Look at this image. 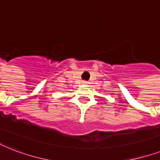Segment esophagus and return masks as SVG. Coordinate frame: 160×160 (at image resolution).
Returning <instances> with one entry per match:
<instances>
[{
    "mask_svg": "<svg viewBox=\"0 0 160 160\" xmlns=\"http://www.w3.org/2000/svg\"><path fill=\"white\" fill-rule=\"evenodd\" d=\"M89 84H90L89 81H86V80H84V81H83V85H89Z\"/></svg>",
    "mask_w": 160,
    "mask_h": 160,
    "instance_id": "obj_1",
    "label": "esophagus"
}]
</instances>
